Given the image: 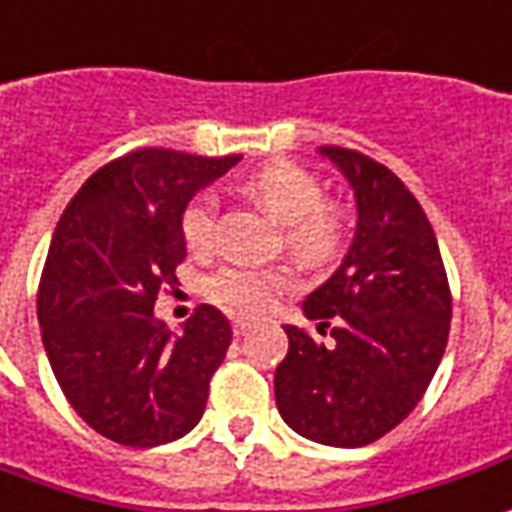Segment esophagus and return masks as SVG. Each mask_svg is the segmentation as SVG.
<instances>
[{
	"label": "esophagus",
	"instance_id": "obj_1",
	"mask_svg": "<svg viewBox=\"0 0 512 512\" xmlns=\"http://www.w3.org/2000/svg\"><path fill=\"white\" fill-rule=\"evenodd\" d=\"M232 330H235V336H246L252 330V319H243V316L232 319Z\"/></svg>",
	"mask_w": 512,
	"mask_h": 512
}]
</instances>
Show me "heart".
Returning a JSON list of instances; mask_svg holds the SVG:
<instances>
[{"instance_id":"heart-1","label":"heart","mask_w":512,"mask_h":512,"mask_svg":"<svg viewBox=\"0 0 512 512\" xmlns=\"http://www.w3.org/2000/svg\"><path fill=\"white\" fill-rule=\"evenodd\" d=\"M243 190L277 224H283L285 246L297 260L308 266H322L339 255L344 243V218L333 204L322 201V184L314 173L294 162H274L252 173ZM215 221L218 198L212 193L193 198L182 215V235L187 246L196 252H207L215 241ZM288 285L291 280L283 271L224 266L207 280L204 291L210 300L227 308L260 314L269 308L274 294Z\"/></svg>"}]
</instances>
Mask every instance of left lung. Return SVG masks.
Instances as JSON below:
<instances>
[{
  "instance_id": "left-lung-1",
  "label": "left lung",
  "mask_w": 512,
  "mask_h": 512,
  "mask_svg": "<svg viewBox=\"0 0 512 512\" xmlns=\"http://www.w3.org/2000/svg\"><path fill=\"white\" fill-rule=\"evenodd\" d=\"M356 198V232L339 269L302 302L330 342L288 325L274 398L291 429L333 448L392 431L423 398L448 342L451 294L426 212L364 154L325 145Z\"/></svg>"
}]
</instances>
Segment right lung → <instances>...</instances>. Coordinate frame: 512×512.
Instances as JSON below:
<instances>
[{
	"label": "right lung",
	"mask_w": 512,
	"mask_h": 512,
	"mask_svg": "<svg viewBox=\"0 0 512 512\" xmlns=\"http://www.w3.org/2000/svg\"><path fill=\"white\" fill-rule=\"evenodd\" d=\"M238 162L134 151L89 176L55 227L38 285L41 342L72 409L120 446L179 440L204 415L229 319L201 305L173 333L154 302L187 255L184 207Z\"/></svg>",
	"instance_id": "add662e5"
}]
</instances>
